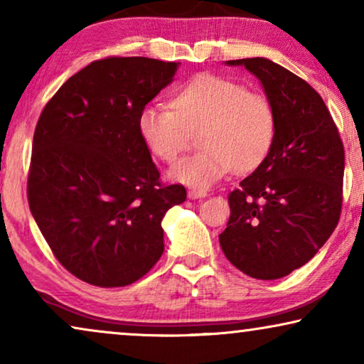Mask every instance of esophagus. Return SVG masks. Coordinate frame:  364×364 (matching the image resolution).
I'll list each match as a JSON object with an SVG mask.
<instances>
[{
  "label": "esophagus",
  "instance_id": "obj_1",
  "mask_svg": "<svg viewBox=\"0 0 364 364\" xmlns=\"http://www.w3.org/2000/svg\"><path fill=\"white\" fill-rule=\"evenodd\" d=\"M207 197V191H198V188H192V191H188V198H192V200H196V198H203Z\"/></svg>",
  "mask_w": 364,
  "mask_h": 364
}]
</instances>
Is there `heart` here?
Wrapping results in <instances>:
<instances>
[{
  "mask_svg": "<svg viewBox=\"0 0 364 364\" xmlns=\"http://www.w3.org/2000/svg\"><path fill=\"white\" fill-rule=\"evenodd\" d=\"M172 107L149 104L137 119L139 134L154 156L173 162L198 131L202 149L172 167L171 177L205 188L228 172H248L268 156L277 137V109L267 94L233 79L198 74L178 87Z\"/></svg>",
  "mask_w": 364,
  "mask_h": 364,
  "instance_id": "b5f03b06",
  "label": "heart"
}]
</instances>
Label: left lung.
Instances as JSON below:
<instances>
[{
  "label": "left lung",
  "mask_w": 364,
  "mask_h": 364,
  "mask_svg": "<svg viewBox=\"0 0 364 364\" xmlns=\"http://www.w3.org/2000/svg\"><path fill=\"white\" fill-rule=\"evenodd\" d=\"M245 66L277 109L268 156L230 192V218L218 235L228 262L258 280H277L310 262L338 225L345 149L320 94L265 58Z\"/></svg>",
  "instance_id": "left-lung-1"
}]
</instances>
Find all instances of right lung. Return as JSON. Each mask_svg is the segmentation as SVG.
Masks as SVG:
<instances>
[{
	"label": "right lung",
	"instance_id": "obj_1",
	"mask_svg": "<svg viewBox=\"0 0 364 364\" xmlns=\"http://www.w3.org/2000/svg\"><path fill=\"white\" fill-rule=\"evenodd\" d=\"M178 64L99 59L69 77L39 116L29 210L54 257L79 280L126 287L162 257L161 222L187 192L161 182L137 119Z\"/></svg>",
	"mask_w": 364,
	"mask_h": 364
}]
</instances>
